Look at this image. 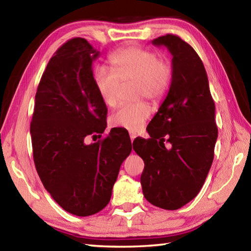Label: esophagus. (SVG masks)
Returning <instances> with one entry per match:
<instances>
[{"mask_svg":"<svg viewBox=\"0 0 251 251\" xmlns=\"http://www.w3.org/2000/svg\"><path fill=\"white\" fill-rule=\"evenodd\" d=\"M129 136H130V142L133 143V142H134V139L136 138V135H135L134 133H130V134H129Z\"/></svg>","mask_w":251,"mask_h":251,"instance_id":"1","label":"esophagus"}]
</instances>
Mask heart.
<instances>
[{
  "label": "heart",
  "mask_w": 251,
  "mask_h": 251,
  "mask_svg": "<svg viewBox=\"0 0 251 251\" xmlns=\"http://www.w3.org/2000/svg\"><path fill=\"white\" fill-rule=\"evenodd\" d=\"M113 71L99 67L93 79L100 100L107 106H115L120 99L122 83H134L133 95L136 100L146 97L158 101L166 95L173 79V65L166 58H160L154 50L143 48H127L110 55ZM151 115L146 101L122 104L109 117L113 126L131 131L141 129Z\"/></svg>",
  "instance_id": "1"
}]
</instances>
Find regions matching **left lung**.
<instances>
[{"mask_svg": "<svg viewBox=\"0 0 251 251\" xmlns=\"http://www.w3.org/2000/svg\"><path fill=\"white\" fill-rule=\"evenodd\" d=\"M151 43L173 55V79L152 117L151 138H136V154L145 163L143 194L154 206L176 210L197 196L214 160L218 136L205 67L192 46L167 34Z\"/></svg>", "mask_w": 251, "mask_h": 251, "instance_id": "left-lung-1", "label": "left lung"}]
</instances>
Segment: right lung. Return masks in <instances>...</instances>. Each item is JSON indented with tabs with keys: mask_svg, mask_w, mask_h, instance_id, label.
Wrapping results in <instances>:
<instances>
[{
	"mask_svg": "<svg viewBox=\"0 0 251 251\" xmlns=\"http://www.w3.org/2000/svg\"><path fill=\"white\" fill-rule=\"evenodd\" d=\"M100 52L82 37L63 44L40 80L31 122L33 158L45 189L63 209L80 217L107 206L123 161L131 151L128 133L103 134L107 107L93 79ZM100 137L101 135H99Z\"/></svg>",
	"mask_w": 251,
	"mask_h": 251,
	"instance_id": "obj_1",
	"label": "right lung"
}]
</instances>
